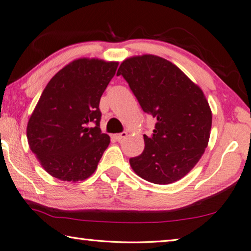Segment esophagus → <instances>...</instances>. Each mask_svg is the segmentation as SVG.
<instances>
[{
    "label": "esophagus",
    "mask_w": 251,
    "mask_h": 251,
    "mask_svg": "<svg viewBox=\"0 0 251 251\" xmlns=\"http://www.w3.org/2000/svg\"><path fill=\"white\" fill-rule=\"evenodd\" d=\"M127 136V133L126 131H123V133H121V134H115V135H113V137L116 139L117 142H121L123 138H125Z\"/></svg>",
    "instance_id": "obj_1"
}]
</instances>
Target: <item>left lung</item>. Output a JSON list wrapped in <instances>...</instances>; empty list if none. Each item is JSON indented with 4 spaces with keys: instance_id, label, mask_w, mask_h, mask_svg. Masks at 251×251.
<instances>
[{
    "instance_id": "obj_1",
    "label": "left lung",
    "mask_w": 251,
    "mask_h": 251,
    "mask_svg": "<svg viewBox=\"0 0 251 251\" xmlns=\"http://www.w3.org/2000/svg\"><path fill=\"white\" fill-rule=\"evenodd\" d=\"M143 110L157 118L145 148L129 159L135 174L152 184L181 179L201 158L209 142L211 109L201 88L179 67L151 54L126 58L117 71Z\"/></svg>"
}]
</instances>
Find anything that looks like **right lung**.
<instances>
[{
	"mask_svg": "<svg viewBox=\"0 0 251 251\" xmlns=\"http://www.w3.org/2000/svg\"><path fill=\"white\" fill-rule=\"evenodd\" d=\"M117 66L118 62L77 58L46 85L28 120L26 136L50 176L76 182L96 171L110 143L100 128V100Z\"/></svg>",
	"mask_w": 251,
	"mask_h": 251,
	"instance_id": "obj_1",
	"label": "right lung"
}]
</instances>
